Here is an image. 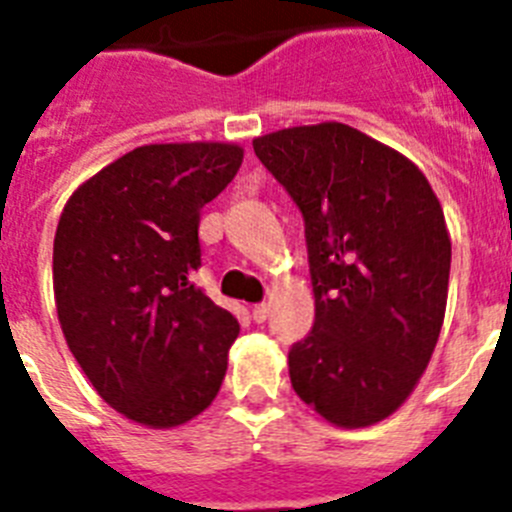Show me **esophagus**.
<instances>
[{
  "label": "esophagus",
  "mask_w": 512,
  "mask_h": 512,
  "mask_svg": "<svg viewBox=\"0 0 512 512\" xmlns=\"http://www.w3.org/2000/svg\"><path fill=\"white\" fill-rule=\"evenodd\" d=\"M251 318H253V323H264V320L269 318V307H266L264 302H261V305H253Z\"/></svg>",
  "instance_id": "34e87169"
}]
</instances>
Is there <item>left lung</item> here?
<instances>
[{"mask_svg":"<svg viewBox=\"0 0 512 512\" xmlns=\"http://www.w3.org/2000/svg\"><path fill=\"white\" fill-rule=\"evenodd\" d=\"M305 220L315 323L289 348L302 402L341 428L395 413L431 361L451 238L423 171L343 122L253 140Z\"/></svg>","mask_w":512,"mask_h":512,"instance_id":"obj_1","label":"left lung"}]
</instances>
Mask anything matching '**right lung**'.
I'll use <instances>...</instances> for the list:
<instances>
[{
	"label": "right lung",
	"mask_w": 512,
	"mask_h": 512,
	"mask_svg": "<svg viewBox=\"0 0 512 512\" xmlns=\"http://www.w3.org/2000/svg\"><path fill=\"white\" fill-rule=\"evenodd\" d=\"M243 161L233 143L140 146L66 202L53 241L58 320L94 390L125 418L174 428L215 400L238 320L192 282L200 210Z\"/></svg>",
	"instance_id": "obj_1"
}]
</instances>
